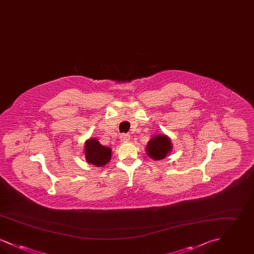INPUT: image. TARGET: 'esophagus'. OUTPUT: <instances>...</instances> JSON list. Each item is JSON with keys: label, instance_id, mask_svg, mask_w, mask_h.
Here are the masks:
<instances>
[{"label": "esophagus", "instance_id": "obj_1", "mask_svg": "<svg viewBox=\"0 0 254 254\" xmlns=\"http://www.w3.org/2000/svg\"><path fill=\"white\" fill-rule=\"evenodd\" d=\"M121 142L123 143H127L130 140V135L128 133H123L121 135Z\"/></svg>", "mask_w": 254, "mask_h": 254}]
</instances>
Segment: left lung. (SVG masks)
Here are the masks:
<instances>
[{
    "label": "left lung",
    "mask_w": 254,
    "mask_h": 254,
    "mask_svg": "<svg viewBox=\"0 0 254 254\" xmlns=\"http://www.w3.org/2000/svg\"><path fill=\"white\" fill-rule=\"evenodd\" d=\"M171 148L170 140L165 135L155 136L146 145L147 155L154 160H161L167 157Z\"/></svg>",
    "instance_id": "left-lung-1"
}]
</instances>
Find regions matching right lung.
I'll list each match as a JSON object with an SVG mask.
<instances>
[{
	"label": "right lung",
	"instance_id": "obj_1",
	"mask_svg": "<svg viewBox=\"0 0 254 254\" xmlns=\"http://www.w3.org/2000/svg\"><path fill=\"white\" fill-rule=\"evenodd\" d=\"M85 153L86 161L96 167L105 166L111 157V149L101 145L95 138L85 142Z\"/></svg>",
	"mask_w": 254,
	"mask_h": 254
}]
</instances>
